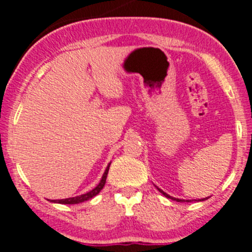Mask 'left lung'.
Returning a JSON list of instances; mask_svg holds the SVG:
<instances>
[{
  "label": "left lung",
  "instance_id": "left-lung-1",
  "mask_svg": "<svg viewBox=\"0 0 252 252\" xmlns=\"http://www.w3.org/2000/svg\"><path fill=\"white\" fill-rule=\"evenodd\" d=\"M158 189H159V192H160V193H162V194L165 195V197H166V198H170V199H173V201H178V202H183V199H179V198H174V197H171V195L166 194V193H165V192H162V190H161V189H160V188H158ZM188 202H190V201H188Z\"/></svg>",
  "mask_w": 252,
  "mask_h": 252
}]
</instances>
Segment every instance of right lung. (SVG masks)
<instances>
[{
    "instance_id": "add662e5",
    "label": "right lung",
    "mask_w": 252,
    "mask_h": 252,
    "mask_svg": "<svg viewBox=\"0 0 252 252\" xmlns=\"http://www.w3.org/2000/svg\"><path fill=\"white\" fill-rule=\"evenodd\" d=\"M110 165H111V164H108V165H107V168H106V170H104L103 177H102L101 182H99L98 186L95 187V188H93L92 190H90V192H87L86 194L78 195V197L65 198V199H58V201H54L55 203H60V204H78V203H82V202L88 201V199H91V198H93V197H94V195L98 194V193L102 190V188H103V187H104V184H106L107 174H108V169H110Z\"/></svg>"
}]
</instances>
